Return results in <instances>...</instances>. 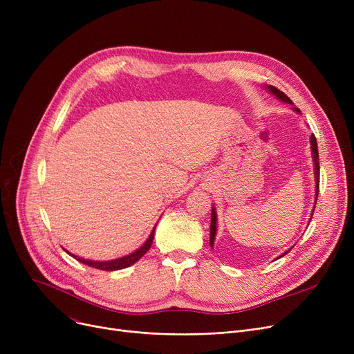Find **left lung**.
Masks as SVG:
<instances>
[{
  "label": "left lung",
  "instance_id": "1",
  "mask_svg": "<svg viewBox=\"0 0 354 354\" xmlns=\"http://www.w3.org/2000/svg\"><path fill=\"white\" fill-rule=\"evenodd\" d=\"M267 87H268V90L272 93V95H274L277 99H280V100H283V102H286V103H292V102L288 99V96H286L281 90H278V88L274 87V86H267ZM294 110L299 111V113H300V110L297 109V107H294ZM310 143H311V153H313L314 174H315V199H317V196H319V189H320V166H319L317 140H315V136H314V135H311ZM314 208H315V207H314ZM311 218H313V214H311ZM310 221H311V219H310ZM215 235H216V211H215V208H212V212H211V234H209V244H211L212 248H214ZM288 251H290V250H288ZM288 251H286L283 255H286ZM283 255H280V257H283Z\"/></svg>",
  "mask_w": 354,
  "mask_h": 354
}]
</instances>
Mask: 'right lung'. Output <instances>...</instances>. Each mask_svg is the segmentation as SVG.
<instances>
[{
    "mask_svg": "<svg viewBox=\"0 0 354 354\" xmlns=\"http://www.w3.org/2000/svg\"><path fill=\"white\" fill-rule=\"evenodd\" d=\"M156 228V227H155ZM155 228L153 231L151 232V235H149V238L146 239V243L138 248L135 252L129 254L126 257H122V258H116V259H110V261H90V259H84V258H80L77 255L74 254H68L76 258L77 261H80L82 264H86L88 267H93V268H97V270H103V271H116V270H122V268H126V267H130L133 266L136 261H139V259L149 251V248L152 247V243H153V235H155Z\"/></svg>",
    "mask_w": 354,
    "mask_h": 354,
    "instance_id": "right-lung-1",
    "label": "right lung"
}]
</instances>
